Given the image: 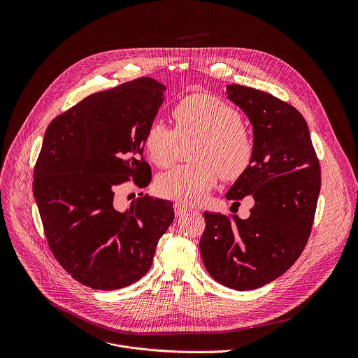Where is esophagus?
Returning <instances> with one entry per match:
<instances>
[{
  "instance_id": "esophagus-1",
  "label": "esophagus",
  "mask_w": 358,
  "mask_h": 358,
  "mask_svg": "<svg viewBox=\"0 0 358 358\" xmlns=\"http://www.w3.org/2000/svg\"><path fill=\"white\" fill-rule=\"evenodd\" d=\"M173 209H175V215L179 217L182 215H185L187 212V206L186 205L180 204V203H175L173 204Z\"/></svg>"
}]
</instances>
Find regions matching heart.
<instances>
[{"label": "heart", "mask_w": 358, "mask_h": 358, "mask_svg": "<svg viewBox=\"0 0 358 358\" xmlns=\"http://www.w3.org/2000/svg\"><path fill=\"white\" fill-rule=\"evenodd\" d=\"M175 129L154 120L145 135V149L159 168L169 166L178 154L179 139L199 138L192 157L196 164L162 173L157 192L182 204L204 201L217 182L241 176L254 157V142L241 124L240 113L219 98L204 94L186 96L172 108Z\"/></svg>", "instance_id": "obj_1"}]
</instances>
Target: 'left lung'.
Wrapping results in <instances>:
<instances>
[{
    "label": "left lung",
    "instance_id": "8db88e82",
    "mask_svg": "<svg viewBox=\"0 0 358 358\" xmlns=\"http://www.w3.org/2000/svg\"><path fill=\"white\" fill-rule=\"evenodd\" d=\"M229 101L248 117L254 157L227 200L254 199L247 219L204 212L200 252L219 284L250 291L284 274L305 250L321 187V171L303 115L255 88L231 84Z\"/></svg>",
    "mask_w": 358,
    "mask_h": 358
}]
</instances>
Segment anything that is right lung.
<instances>
[{"instance_id": "obj_1", "label": "right lung", "mask_w": 358, "mask_h": 358, "mask_svg": "<svg viewBox=\"0 0 358 358\" xmlns=\"http://www.w3.org/2000/svg\"><path fill=\"white\" fill-rule=\"evenodd\" d=\"M165 85L142 77L92 94L45 131L33 193L52 254L78 282L102 291L128 287L152 267L175 217L168 200L142 196L118 210L115 189L152 180L145 135Z\"/></svg>"}]
</instances>
